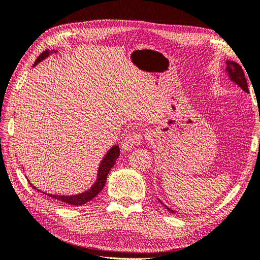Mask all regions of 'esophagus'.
I'll use <instances>...</instances> for the list:
<instances>
[{"label": "esophagus", "mask_w": 260, "mask_h": 260, "mask_svg": "<svg viewBox=\"0 0 260 260\" xmlns=\"http://www.w3.org/2000/svg\"><path fill=\"white\" fill-rule=\"evenodd\" d=\"M144 141V136L141 132H131L124 137L121 143V148L123 151H130L136 145H140Z\"/></svg>", "instance_id": "34e87169"}]
</instances>
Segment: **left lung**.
<instances>
[{
	"label": "left lung",
	"mask_w": 260,
	"mask_h": 260,
	"mask_svg": "<svg viewBox=\"0 0 260 260\" xmlns=\"http://www.w3.org/2000/svg\"><path fill=\"white\" fill-rule=\"evenodd\" d=\"M226 71L228 76H230V79L235 82L237 85L240 86V88L242 90H244L245 92H248V88H247V82H246V79H245V76H244V72L241 68V66L237 64L236 61H233V60H227L226 61ZM161 204H163L162 202H160ZM166 207V206H165ZM166 209H168L170 212L174 213L175 211L170 209L169 207H166Z\"/></svg>",
	"instance_id": "1"
}]
</instances>
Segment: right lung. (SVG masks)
Segmentation results:
<instances>
[{
  "mask_svg": "<svg viewBox=\"0 0 260 260\" xmlns=\"http://www.w3.org/2000/svg\"><path fill=\"white\" fill-rule=\"evenodd\" d=\"M50 53H51V52L49 50L44 51L43 53H41L37 57V59L35 60L34 66H36L40 60L45 59ZM118 157H119V147L115 145V146H113L108 151V153L105 155V158H103V160L101 161L100 166H99L98 177H97L96 182L94 183V185H92L89 190H87L85 192H83V193L78 194V195H70V196L47 194L45 192H41V193H44V194L48 195L49 197H51V199H54V200L59 201L60 203H64V204H68V205H72V206H82V205H84L87 202L91 201L92 199H94V197H96L99 194V192L103 188H105V184H106V181H107V176H108L109 172L111 171V169L114 166V164L116 163V160H117ZM30 185H32L33 189L39 191L38 189H36V186H34L33 184H30Z\"/></svg>",
  "mask_w": 260,
  "mask_h": 260,
  "instance_id": "obj_1",
  "label": "right lung"
}]
</instances>
